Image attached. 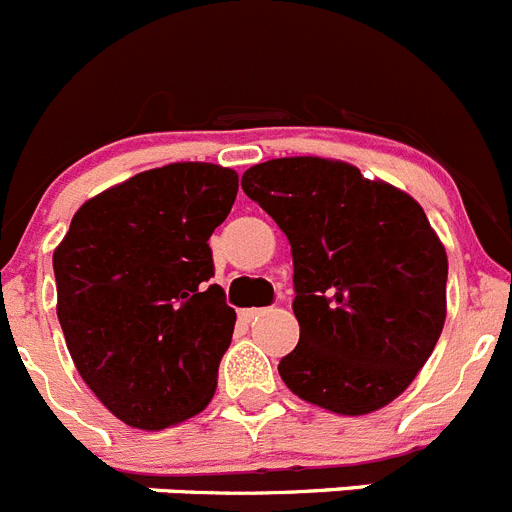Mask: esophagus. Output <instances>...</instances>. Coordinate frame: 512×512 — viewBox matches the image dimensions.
<instances>
[{
  "label": "esophagus",
  "mask_w": 512,
  "mask_h": 512,
  "mask_svg": "<svg viewBox=\"0 0 512 512\" xmlns=\"http://www.w3.org/2000/svg\"><path fill=\"white\" fill-rule=\"evenodd\" d=\"M266 310H261V307H246V310H241V318L246 320V323H251V320H256L259 315H264Z\"/></svg>",
  "instance_id": "obj_1"
}]
</instances>
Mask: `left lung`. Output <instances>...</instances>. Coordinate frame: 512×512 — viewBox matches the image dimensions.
<instances>
[{"mask_svg": "<svg viewBox=\"0 0 512 512\" xmlns=\"http://www.w3.org/2000/svg\"><path fill=\"white\" fill-rule=\"evenodd\" d=\"M243 192L287 235L300 343L279 377L300 400L366 415L408 390L446 320L449 259L408 192L346 161L271 158Z\"/></svg>", "mask_w": 512, "mask_h": 512, "instance_id": "8db88e82", "label": "left lung"}]
</instances>
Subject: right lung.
<instances>
[{
    "label": "right lung",
    "instance_id": "add662e5",
    "mask_svg": "<svg viewBox=\"0 0 512 512\" xmlns=\"http://www.w3.org/2000/svg\"><path fill=\"white\" fill-rule=\"evenodd\" d=\"M238 194L233 169L140 171L76 210L53 251L58 323L81 379L115 418L161 431L202 413L235 310L207 246Z\"/></svg>",
    "mask_w": 512,
    "mask_h": 512
}]
</instances>
